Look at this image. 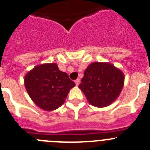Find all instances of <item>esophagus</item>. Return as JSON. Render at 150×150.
<instances>
[{"mask_svg":"<svg viewBox=\"0 0 150 150\" xmlns=\"http://www.w3.org/2000/svg\"><path fill=\"white\" fill-rule=\"evenodd\" d=\"M79 83H80V79H79V78H78V79H76V80H75V83H76V86H78V85L79 84Z\"/></svg>","mask_w":150,"mask_h":150,"instance_id":"1","label":"esophagus"}]
</instances>
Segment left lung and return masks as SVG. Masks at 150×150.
I'll return each mask as SVG.
<instances>
[{
	"label": "left lung",
	"instance_id": "obj_1",
	"mask_svg": "<svg viewBox=\"0 0 150 150\" xmlns=\"http://www.w3.org/2000/svg\"><path fill=\"white\" fill-rule=\"evenodd\" d=\"M124 77V74L112 64L93 62L86 69L79 88L91 105L104 107L120 95Z\"/></svg>",
	"mask_w": 150,
	"mask_h": 150
}]
</instances>
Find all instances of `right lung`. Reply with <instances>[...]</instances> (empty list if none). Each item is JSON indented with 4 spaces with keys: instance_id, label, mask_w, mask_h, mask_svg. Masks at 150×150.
<instances>
[{
    "instance_id": "right-lung-1",
    "label": "right lung",
    "mask_w": 150,
    "mask_h": 150,
    "mask_svg": "<svg viewBox=\"0 0 150 150\" xmlns=\"http://www.w3.org/2000/svg\"><path fill=\"white\" fill-rule=\"evenodd\" d=\"M74 86V82L55 63L36 66L25 76L28 94L36 105L46 111L61 107Z\"/></svg>"
}]
</instances>
